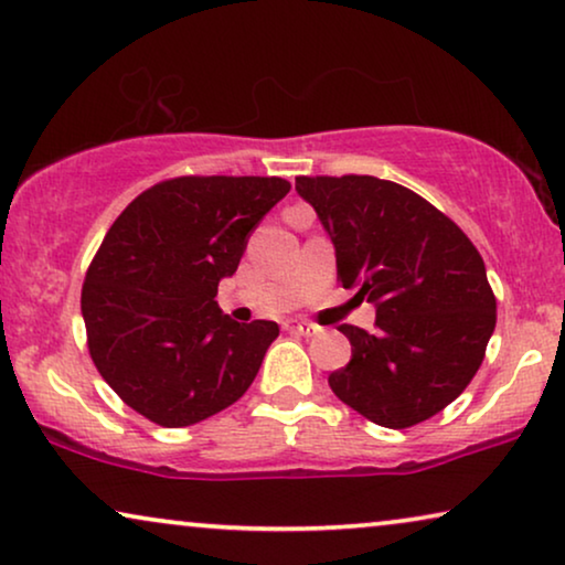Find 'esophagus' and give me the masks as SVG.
Listing matches in <instances>:
<instances>
[{"label":"esophagus","mask_w":565,"mask_h":565,"mask_svg":"<svg viewBox=\"0 0 565 565\" xmlns=\"http://www.w3.org/2000/svg\"><path fill=\"white\" fill-rule=\"evenodd\" d=\"M284 330L297 332V335H305V338H312V335H317V332H320V328H317V324L307 322V320H286L284 322Z\"/></svg>","instance_id":"esophagus-1"}]
</instances>
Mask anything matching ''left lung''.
<instances>
[{"label": "left lung", "instance_id": "obj_1", "mask_svg": "<svg viewBox=\"0 0 565 565\" xmlns=\"http://www.w3.org/2000/svg\"><path fill=\"white\" fill-rule=\"evenodd\" d=\"M335 245L338 279L376 307V330L340 324L351 363L340 402L381 427L425 423L471 384L497 324L487 266L450 217L376 177H297Z\"/></svg>", "mask_w": 565, "mask_h": 565}]
</instances>
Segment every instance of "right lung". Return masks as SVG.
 Here are the masks:
<instances>
[{
    "label": "right lung",
    "mask_w": 565,
    "mask_h": 565,
    "mask_svg": "<svg viewBox=\"0 0 565 565\" xmlns=\"http://www.w3.org/2000/svg\"><path fill=\"white\" fill-rule=\"evenodd\" d=\"M289 189L279 177H179L109 227L82 289L86 343L102 379L150 423L196 425L248 392L279 324L230 320L214 297Z\"/></svg>",
    "instance_id": "1"
}]
</instances>
